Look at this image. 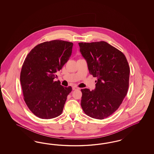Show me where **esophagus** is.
I'll use <instances>...</instances> for the list:
<instances>
[{
  "instance_id": "34e87169",
  "label": "esophagus",
  "mask_w": 154,
  "mask_h": 154,
  "mask_svg": "<svg viewBox=\"0 0 154 154\" xmlns=\"http://www.w3.org/2000/svg\"><path fill=\"white\" fill-rule=\"evenodd\" d=\"M72 89L75 90H79V89H80V88H78V87H77V86H73V87L72 88Z\"/></svg>"
}]
</instances>
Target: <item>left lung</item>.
<instances>
[{
  "label": "left lung",
  "instance_id": "left-lung-1",
  "mask_svg": "<svg viewBox=\"0 0 154 154\" xmlns=\"http://www.w3.org/2000/svg\"><path fill=\"white\" fill-rule=\"evenodd\" d=\"M90 74L97 77L95 89H81L84 112L102 120L119 108L129 88L130 68L122 52L104 41L79 43Z\"/></svg>",
  "mask_w": 154,
  "mask_h": 154
}]
</instances>
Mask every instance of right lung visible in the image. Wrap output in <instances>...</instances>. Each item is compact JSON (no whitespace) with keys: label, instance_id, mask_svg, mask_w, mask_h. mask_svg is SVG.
<instances>
[{"label":"right lung","instance_id":"1","mask_svg":"<svg viewBox=\"0 0 154 154\" xmlns=\"http://www.w3.org/2000/svg\"><path fill=\"white\" fill-rule=\"evenodd\" d=\"M73 43L61 40L45 42L34 47L23 62L20 82L24 100L29 109L42 119L60 116L71 86L54 81L72 55Z\"/></svg>","mask_w":154,"mask_h":154}]
</instances>
